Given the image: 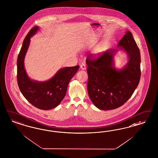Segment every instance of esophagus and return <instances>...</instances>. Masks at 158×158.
<instances>
[{
    "label": "esophagus",
    "mask_w": 158,
    "mask_h": 158,
    "mask_svg": "<svg viewBox=\"0 0 158 158\" xmlns=\"http://www.w3.org/2000/svg\"><path fill=\"white\" fill-rule=\"evenodd\" d=\"M80 68L82 70H85L86 69V67L85 64H82L81 65H80Z\"/></svg>",
    "instance_id": "obj_1"
}]
</instances>
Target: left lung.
I'll list each match as a JSON object with an SVG mask.
<instances>
[{
    "instance_id": "obj_1",
    "label": "left lung",
    "mask_w": 158,
    "mask_h": 158,
    "mask_svg": "<svg viewBox=\"0 0 158 158\" xmlns=\"http://www.w3.org/2000/svg\"><path fill=\"white\" fill-rule=\"evenodd\" d=\"M117 47L127 53L129 61L121 70L114 66V57L119 49H109L97 60L87 57V92L98 109L109 110L118 108L130 98L141 77V55L130 31H127Z\"/></svg>"
}]
</instances>
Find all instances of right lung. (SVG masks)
I'll use <instances>...</instances> for the list:
<instances>
[{"mask_svg":"<svg viewBox=\"0 0 158 158\" xmlns=\"http://www.w3.org/2000/svg\"><path fill=\"white\" fill-rule=\"evenodd\" d=\"M39 29L33 27L24 38L18 55L17 83L22 94L29 103L41 110H48L57 107L65 96L68 84L78 71L79 65L60 69L48 81L38 82L31 79L26 72L24 61L30 38Z\"/></svg>","mask_w":158,"mask_h":158,"instance_id":"1","label":"right lung"}]
</instances>
